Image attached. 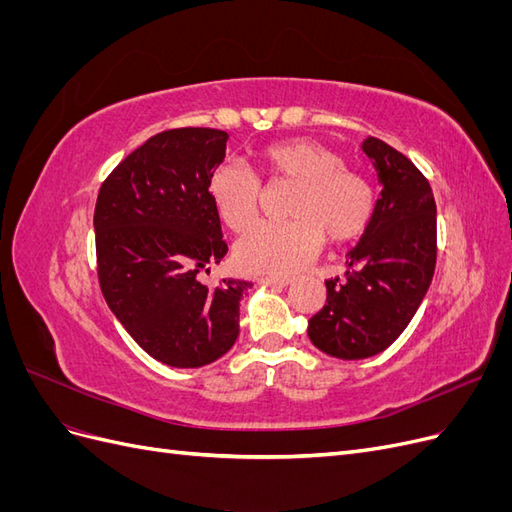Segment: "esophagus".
<instances>
[{
  "label": "esophagus",
  "mask_w": 512,
  "mask_h": 512,
  "mask_svg": "<svg viewBox=\"0 0 512 512\" xmlns=\"http://www.w3.org/2000/svg\"><path fill=\"white\" fill-rule=\"evenodd\" d=\"M260 284H267L271 288H286L292 284L290 277H260Z\"/></svg>",
  "instance_id": "esophagus-1"
}]
</instances>
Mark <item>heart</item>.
Wrapping results in <instances>:
<instances>
[{
	"label": "heart",
	"instance_id": "obj_1",
	"mask_svg": "<svg viewBox=\"0 0 512 512\" xmlns=\"http://www.w3.org/2000/svg\"><path fill=\"white\" fill-rule=\"evenodd\" d=\"M260 177L271 185L297 183L290 222L260 224L237 243L243 271L286 275L314 260L327 239L344 245L359 239L376 215V192L359 170L346 168L339 151L312 138H286L258 149ZM220 220L235 232L250 228L260 213L262 183L252 170L220 164L207 181Z\"/></svg>",
	"mask_w": 512,
	"mask_h": 512
}]
</instances>
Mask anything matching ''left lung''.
<instances>
[{
    "label": "left lung",
    "instance_id": "obj_1",
    "mask_svg": "<svg viewBox=\"0 0 512 512\" xmlns=\"http://www.w3.org/2000/svg\"><path fill=\"white\" fill-rule=\"evenodd\" d=\"M382 196L376 215L352 247L344 280H327V303L309 318L312 344L337 359H367L389 348L414 318L433 280L438 256L436 200L410 158L367 136Z\"/></svg>",
    "mask_w": 512,
    "mask_h": 512
}]
</instances>
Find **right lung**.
<instances>
[{"label":"right lung","instance_id":"right-lung-1","mask_svg":"<svg viewBox=\"0 0 512 512\" xmlns=\"http://www.w3.org/2000/svg\"><path fill=\"white\" fill-rule=\"evenodd\" d=\"M226 143L224 130H164L121 160L98 194L104 299L134 342L170 367H203L226 354L239 337V301L252 286L198 280L228 252L207 192Z\"/></svg>","mask_w":512,"mask_h":512}]
</instances>
